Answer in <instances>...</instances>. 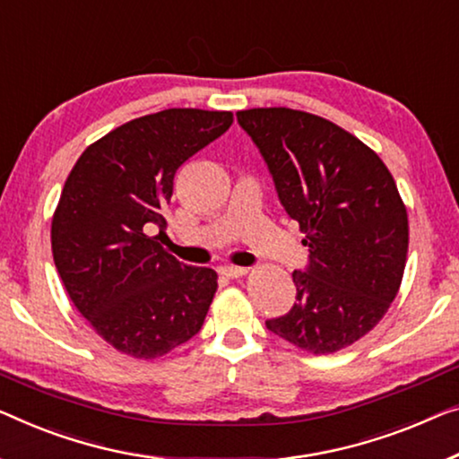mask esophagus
Listing matches in <instances>:
<instances>
[{
  "mask_svg": "<svg viewBox=\"0 0 459 459\" xmlns=\"http://www.w3.org/2000/svg\"><path fill=\"white\" fill-rule=\"evenodd\" d=\"M218 272H221V276L224 278H241L247 273V268H241V265H221Z\"/></svg>",
  "mask_w": 459,
  "mask_h": 459,
  "instance_id": "1",
  "label": "esophagus"
}]
</instances>
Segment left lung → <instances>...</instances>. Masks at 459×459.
<instances>
[{
  "label": "left lung",
  "mask_w": 459,
  "mask_h": 459,
  "mask_svg": "<svg viewBox=\"0 0 459 459\" xmlns=\"http://www.w3.org/2000/svg\"><path fill=\"white\" fill-rule=\"evenodd\" d=\"M237 121L309 247V265L292 272L297 303L265 327L300 351H342L379 324L404 276L408 214L394 177L371 148L317 115L247 108Z\"/></svg>",
  "instance_id": "8db88e82"
}]
</instances>
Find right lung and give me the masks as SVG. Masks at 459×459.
Returning <instances> with one entry per match:
<instances>
[{
	"label": "right lung",
	"instance_id": "right-lung-1",
	"mask_svg": "<svg viewBox=\"0 0 459 459\" xmlns=\"http://www.w3.org/2000/svg\"><path fill=\"white\" fill-rule=\"evenodd\" d=\"M230 123V111L202 108L143 115L91 143L67 177L51 222L55 268L123 354L159 359L202 330L218 276L164 251V208L177 169Z\"/></svg>",
	"mask_w": 459,
	"mask_h": 459
}]
</instances>
